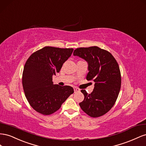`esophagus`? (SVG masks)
Here are the masks:
<instances>
[{"mask_svg":"<svg viewBox=\"0 0 146 146\" xmlns=\"http://www.w3.org/2000/svg\"><path fill=\"white\" fill-rule=\"evenodd\" d=\"M74 92H80V89L77 88V87H74Z\"/></svg>","mask_w":146,"mask_h":146,"instance_id":"obj_1","label":"esophagus"}]
</instances>
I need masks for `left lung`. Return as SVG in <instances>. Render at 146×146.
<instances>
[{"label": "left lung", "instance_id": "8db88e82", "mask_svg": "<svg viewBox=\"0 0 146 146\" xmlns=\"http://www.w3.org/2000/svg\"><path fill=\"white\" fill-rule=\"evenodd\" d=\"M88 62L87 80H93L94 90L90 94L81 92L84 99L80 103L81 110L92 117H98L109 111L117 100L121 87V74L114 56L97 46L79 48L73 52Z\"/></svg>", "mask_w": 146, "mask_h": 146}]
</instances>
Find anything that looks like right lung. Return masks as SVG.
<instances>
[{
  "label": "right lung",
  "mask_w": 146,
  "mask_h": 146,
  "mask_svg": "<svg viewBox=\"0 0 146 146\" xmlns=\"http://www.w3.org/2000/svg\"><path fill=\"white\" fill-rule=\"evenodd\" d=\"M73 48L45 46L32 53L24 66L22 83L29 103L36 112L50 115L74 92L69 86L53 84L52 76L72 55Z\"/></svg>",
  "instance_id": "add662e5"
}]
</instances>
